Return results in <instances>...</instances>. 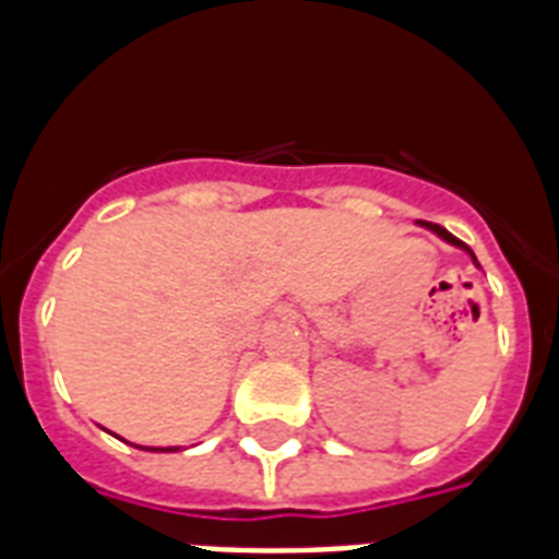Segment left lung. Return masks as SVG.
<instances>
[{"mask_svg":"<svg viewBox=\"0 0 559 559\" xmlns=\"http://www.w3.org/2000/svg\"><path fill=\"white\" fill-rule=\"evenodd\" d=\"M420 226H424V228H429V231H432V235H438V237H441L443 243L455 246V249H464V252H467L469 258H473V263H476V266H478V261H476V254H473V249H469L467 243H461L459 237H455V235H450V231H447V228H443V226H435V223H424V219H420Z\"/></svg>","mask_w":559,"mask_h":559,"instance_id":"obj_1","label":"left lung"}]
</instances>
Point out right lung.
I'll list each match as a JSON object with an SVG mask.
<instances>
[{"label": "right lung", "instance_id": "obj_1", "mask_svg": "<svg viewBox=\"0 0 559 559\" xmlns=\"http://www.w3.org/2000/svg\"><path fill=\"white\" fill-rule=\"evenodd\" d=\"M179 447H147V452H177Z\"/></svg>", "mask_w": 559, "mask_h": 559}]
</instances>
